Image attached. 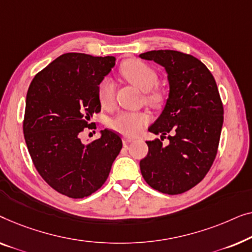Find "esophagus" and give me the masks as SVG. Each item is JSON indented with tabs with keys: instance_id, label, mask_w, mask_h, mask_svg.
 Masks as SVG:
<instances>
[{
	"instance_id": "esophagus-1",
	"label": "esophagus",
	"mask_w": 252,
	"mask_h": 252,
	"mask_svg": "<svg viewBox=\"0 0 252 252\" xmlns=\"http://www.w3.org/2000/svg\"><path fill=\"white\" fill-rule=\"evenodd\" d=\"M132 141H133L132 138H129V137H123V144H125V145H127V144L132 143Z\"/></svg>"
}]
</instances>
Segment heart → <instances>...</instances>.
I'll return each mask as SVG.
<instances>
[{"label":"heart","mask_w":252,"mask_h":252,"mask_svg":"<svg viewBox=\"0 0 252 252\" xmlns=\"http://www.w3.org/2000/svg\"><path fill=\"white\" fill-rule=\"evenodd\" d=\"M121 74L126 79L143 91H146V101L158 105L162 100L160 90L153 89L158 84V76L153 67L141 60H127L121 67ZM98 99L104 107H112L115 100V84L112 79L104 77L98 86ZM150 115L143 112H120L111 121L109 126L116 132L127 137H134L150 122Z\"/></svg>","instance_id":"b5f03b06"}]
</instances>
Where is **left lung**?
I'll list each match as a JSON object with an SVG mask.
<instances>
[{"label":"left lung","mask_w":252,"mask_h":252,"mask_svg":"<svg viewBox=\"0 0 252 252\" xmlns=\"http://www.w3.org/2000/svg\"><path fill=\"white\" fill-rule=\"evenodd\" d=\"M140 58L154 60L168 73L169 98L148 130L169 134V144L146 141L148 153L140 161L145 182L158 192L176 195L187 192L204 178L220 139L224 107L216 81L201 60L175 50H154Z\"/></svg>","instance_id":"8db88e82"}]
</instances>
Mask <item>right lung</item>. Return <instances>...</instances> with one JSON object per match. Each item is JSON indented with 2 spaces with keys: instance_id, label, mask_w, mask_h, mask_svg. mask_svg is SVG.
<instances>
[{
  "instance_id": "right-lung-1",
  "label": "right lung",
  "mask_w": 252,
  "mask_h": 252,
  "mask_svg": "<svg viewBox=\"0 0 252 252\" xmlns=\"http://www.w3.org/2000/svg\"><path fill=\"white\" fill-rule=\"evenodd\" d=\"M114 65L112 56L68 52L38 72L28 88L25 141L37 172L63 195L83 198L98 190L122 148L121 137L107 129L88 144L80 138L100 112L98 86Z\"/></svg>"
}]
</instances>
